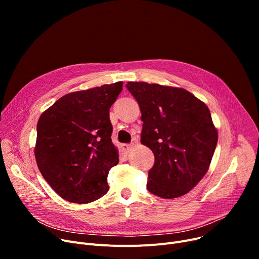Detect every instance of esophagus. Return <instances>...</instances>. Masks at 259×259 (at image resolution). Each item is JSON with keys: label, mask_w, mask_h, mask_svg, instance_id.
Instances as JSON below:
<instances>
[{"label": "esophagus", "mask_w": 259, "mask_h": 259, "mask_svg": "<svg viewBox=\"0 0 259 259\" xmlns=\"http://www.w3.org/2000/svg\"><path fill=\"white\" fill-rule=\"evenodd\" d=\"M131 148H132V145H131V144H122V145H121L122 151H124L125 153H128V152L130 151Z\"/></svg>", "instance_id": "esophagus-1"}]
</instances>
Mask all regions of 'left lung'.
Wrapping results in <instances>:
<instances>
[{
    "mask_svg": "<svg viewBox=\"0 0 259 259\" xmlns=\"http://www.w3.org/2000/svg\"><path fill=\"white\" fill-rule=\"evenodd\" d=\"M139 103L141 142L154 154L147 189L162 198L187 194L207 173L219 134L209 108L183 89L145 81H128Z\"/></svg>",
    "mask_w": 259,
    "mask_h": 259,
    "instance_id": "1",
    "label": "left lung"
}]
</instances>
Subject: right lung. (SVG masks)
Returning a JSON list of instances; mask_svg holds the SVG:
<instances>
[{"label":"right lung","instance_id":"add662e5","mask_svg":"<svg viewBox=\"0 0 259 259\" xmlns=\"http://www.w3.org/2000/svg\"><path fill=\"white\" fill-rule=\"evenodd\" d=\"M122 81L68 93L39 116L34 155L39 172L62 198L88 203L105 195L118 162L109 110Z\"/></svg>","mask_w":259,"mask_h":259}]
</instances>
